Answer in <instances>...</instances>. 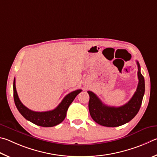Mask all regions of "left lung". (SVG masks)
Instances as JSON below:
<instances>
[{"mask_svg": "<svg viewBox=\"0 0 157 157\" xmlns=\"http://www.w3.org/2000/svg\"><path fill=\"white\" fill-rule=\"evenodd\" d=\"M136 63L138 66V86L133 97L125 105L121 107L106 105L94 92H87L90 95V114L98 124L105 127H118L130 121L139 112L145 93V80L141 73L139 63L138 61Z\"/></svg>", "mask_w": 157, "mask_h": 157, "instance_id": "obj_1", "label": "left lung"}]
</instances>
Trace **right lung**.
<instances>
[{
    "label": "right lung",
    "instance_id": "add662e5",
    "mask_svg": "<svg viewBox=\"0 0 157 157\" xmlns=\"http://www.w3.org/2000/svg\"><path fill=\"white\" fill-rule=\"evenodd\" d=\"M13 99L18 110L25 119L35 125L42 127H53L65 119L69 106L82 90H77L66 95L59 105L53 110L47 112H34L29 109L21 103L16 89V81L13 79Z\"/></svg>",
    "mask_w": 157,
    "mask_h": 157
}]
</instances>
